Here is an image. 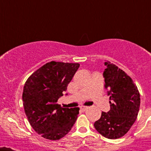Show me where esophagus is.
Wrapping results in <instances>:
<instances>
[{"label":"esophagus","mask_w":151,"mask_h":151,"mask_svg":"<svg viewBox=\"0 0 151 151\" xmlns=\"http://www.w3.org/2000/svg\"><path fill=\"white\" fill-rule=\"evenodd\" d=\"M88 106H81V107H80V110H82V111H83V112L86 111V110H88Z\"/></svg>","instance_id":"1"}]
</instances>
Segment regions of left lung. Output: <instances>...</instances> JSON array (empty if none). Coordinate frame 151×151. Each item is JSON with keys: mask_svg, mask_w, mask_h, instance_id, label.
<instances>
[{"mask_svg": "<svg viewBox=\"0 0 151 151\" xmlns=\"http://www.w3.org/2000/svg\"><path fill=\"white\" fill-rule=\"evenodd\" d=\"M105 88L110 96V110L102 112L94 128L104 137L117 139L125 135L135 122L139 111L140 94L133 80L115 64L105 63Z\"/></svg>", "mask_w": 151, "mask_h": 151, "instance_id": "1", "label": "left lung"}]
</instances>
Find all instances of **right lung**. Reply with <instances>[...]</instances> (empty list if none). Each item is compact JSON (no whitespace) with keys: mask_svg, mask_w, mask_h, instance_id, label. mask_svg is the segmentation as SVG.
Instances as JSON below:
<instances>
[{"mask_svg":"<svg viewBox=\"0 0 151 151\" xmlns=\"http://www.w3.org/2000/svg\"><path fill=\"white\" fill-rule=\"evenodd\" d=\"M79 66L71 63H47L25 83L22 102L26 115L32 129L46 139L62 138L76 121L79 108H63L57 101Z\"/></svg>","mask_w":151,"mask_h":151,"instance_id":"add662e5","label":"right lung"}]
</instances>
